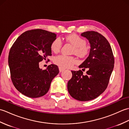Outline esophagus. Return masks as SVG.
<instances>
[{
  "instance_id": "1",
  "label": "esophagus",
  "mask_w": 129,
  "mask_h": 129,
  "mask_svg": "<svg viewBox=\"0 0 129 129\" xmlns=\"http://www.w3.org/2000/svg\"><path fill=\"white\" fill-rule=\"evenodd\" d=\"M59 72H60V73H61V72H63V71H64V70H65V69H64V68H62L60 67H59Z\"/></svg>"
}]
</instances>
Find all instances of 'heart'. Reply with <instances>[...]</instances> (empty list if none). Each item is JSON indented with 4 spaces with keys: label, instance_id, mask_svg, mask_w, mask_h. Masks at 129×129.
<instances>
[{
    "label": "heart",
    "instance_id": "1",
    "mask_svg": "<svg viewBox=\"0 0 129 129\" xmlns=\"http://www.w3.org/2000/svg\"><path fill=\"white\" fill-rule=\"evenodd\" d=\"M66 40L75 46L74 53L80 56H85L88 54L89 49L86 44V41L83 38L76 34H72L66 37ZM62 46V42L59 38H56L51 44V50L54 53L59 52ZM55 64L61 68H69L76 62L77 60L73 56L65 55H59L55 57Z\"/></svg>",
    "mask_w": 129,
    "mask_h": 129
}]
</instances>
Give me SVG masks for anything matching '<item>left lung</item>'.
<instances>
[{
	"instance_id": "obj_1",
	"label": "left lung",
	"mask_w": 129,
	"mask_h": 129,
	"mask_svg": "<svg viewBox=\"0 0 129 129\" xmlns=\"http://www.w3.org/2000/svg\"><path fill=\"white\" fill-rule=\"evenodd\" d=\"M90 44L89 56L79 65L87 68L86 74L81 70L72 71V78L68 83L72 96L81 101L91 100L105 91L114 67V57L110 44L103 35L94 31L81 34Z\"/></svg>"
}]
</instances>
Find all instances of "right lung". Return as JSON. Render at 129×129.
<instances>
[{
	"label": "right lung",
	"instance_id": "right-lung-1",
	"mask_svg": "<svg viewBox=\"0 0 129 129\" xmlns=\"http://www.w3.org/2000/svg\"><path fill=\"white\" fill-rule=\"evenodd\" d=\"M56 37L55 33L45 30H31L21 34L10 48L8 63L11 79L22 94L37 98L49 91L59 68L51 64L42 70L39 63L51 55V44Z\"/></svg>",
	"mask_w": 129,
	"mask_h": 129
}]
</instances>
